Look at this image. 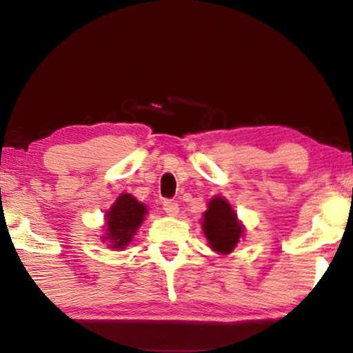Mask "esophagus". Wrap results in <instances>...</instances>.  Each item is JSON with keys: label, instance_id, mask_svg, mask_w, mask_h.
<instances>
[{"label": "esophagus", "instance_id": "esophagus-1", "mask_svg": "<svg viewBox=\"0 0 353 353\" xmlns=\"http://www.w3.org/2000/svg\"><path fill=\"white\" fill-rule=\"evenodd\" d=\"M163 209L168 215H177L179 212V204L174 201V199H165L163 201Z\"/></svg>", "mask_w": 353, "mask_h": 353}]
</instances>
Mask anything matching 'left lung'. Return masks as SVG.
I'll return each mask as SVG.
<instances>
[{"instance_id": "left-lung-1", "label": "left lung", "mask_w": 353, "mask_h": 353, "mask_svg": "<svg viewBox=\"0 0 353 353\" xmlns=\"http://www.w3.org/2000/svg\"><path fill=\"white\" fill-rule=\"evenodd\" d=\"M203 230L210 249L220 254H230L243 236V227L236 219L234 210L220 196L209 201V208L204 212Z\"/></svg>"}]
</instances>
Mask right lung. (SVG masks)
<instances>
[{
	"instance_id": "obj_1",
	"label": "right lung",
	"mask_w": 353,
	"mask_h": 353,
	"mask_svg": "<svg viewBox=\"0 0 353 353\" xmlns=\"http://www.w3.org/2000/svg\"><path fill=\"white\" fill-rule=\"evenodd\" d=\"M145 206L131 194H120L106 215L110 249H123L144 220Z\"/></svg>"
}]
</instances>
